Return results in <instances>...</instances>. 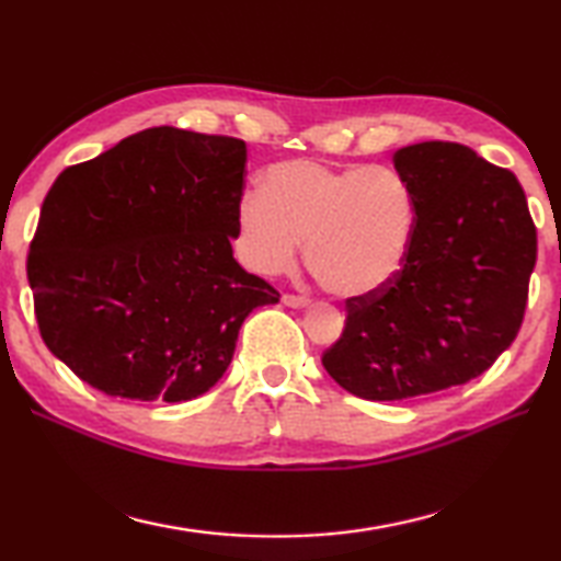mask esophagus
Instances as JSON below:
<instances>
[{"label": "esophagus", "instance_id": "34e87169", "mask_svg": "<svg viewBox=\"0 0 561 561\" xmlns=\"http://www.w3.org/2000/svg\"><path fill=\"white\" fill-rule=\"evenodd\" d=\"M283 306L298 310V308H308L310 300L302 298V296H290V293H286V296H283Z\"/></svg>", "mask_w": 561, "mask_h": 561}]
</instances>
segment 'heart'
I'll list each match as a JSON object with an SVG mask.
<instances>
[{"instance_id": "b5f03b06", "label": "heart", "mask_w": 561, "mask_h": 561, "mask_svg": "<svg viewBox=\"0 0 561 561\" xmlns=\"http://www.w3.org/2000/svg\"><path fill=\"white\" fill-rule=\"evenodd\" d=\"M414 224V196L387 167L278 162L263 192L236 206L239 253L253 273H286L306 241L310 273L337 298L385 288L407 259Z\"/></svg>"}]
</instances>
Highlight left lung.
<instances>
[{"label": "left lung", "instance_id": "left-lung-1", "mask_svg": "<svg viewBox=\"0 0 561 561\" xmlns=\"http://www.w3.org/2000/svg\"><path fill=\"white\" fill-rule=\"evenodd\" d=\"M414 196V236L385 288L347 300L342 337L322 355L350 394L404 401L476 379L525 318L537 231L517 176L458 142L394 152Z\"/></svg>", "mask_w": 561, "mask_h": 561}]
</instances>
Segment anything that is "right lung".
Returning a JSON list of instances; mask_svg holds the SVG:
<instances>
[{"label":"right lung","mask_w":561,"mask_h":561,"mask_svg":"<svg viewBox=\"0 0 561 561\" xmlns=\"http://www.w3.org/2000/svg\"><path fill=\"white\" fill-rule=\"evenodd\" d=\"M245 142L150 127L48 190L26 275L46 347L107 397L180 404L278 290L233 259Z\"/></svg>","instance_id":"add662e5"}]
</instances>
